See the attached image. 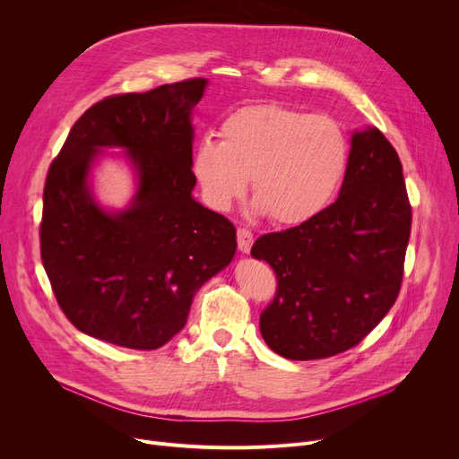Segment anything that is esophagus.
<instances>
[{
    "label": "esophagus",
    "mask_w": 459,
    "mask_h": 459,
    "mask_svg": "<svg viewBox=\"0 0 459 459\" xmlns=\"http://www.w3.org/2000/svg\"><path fill=\"white\" fill-rule=\"evenodd\" d=\"M236 239H238V249L242 253H249L251 246H253V232L249 229H238L236 232Z\"/></svg>",
    "instance_id": "obj_1"
}]
</instances>
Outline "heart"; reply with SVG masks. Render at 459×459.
<instances>
[{"label":"heart","instance_id":"b5f03b06","mask_svg":"<svg viewBox=\"0 0 459 459\" xmlns=\"http://www.w3.org/2000/svg\"><path fill=\"white\" fill-rule=\"evenodd\" d=\"M220 137L203 139L191 161L204 203L217 212L242 197L251 178L256 212L275 225H301L331 203L348 171L350 141L329 115L247 106L223 120Z\"/></svg>","mask_w":459,"mask_h":459}]
</instances>
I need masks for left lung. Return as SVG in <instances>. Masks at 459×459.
Segmentation results:
<instances>
[{
    "mask_svg": "<svg viewBox=\"0 0 459 459\" xmlns=\"http://www.w3.org/2000/svg\"><path fill=\"white\" fill-rule=\"evenodd\" d=\"M411 234L402 163L377 128L355 132L341 195L312 220L260 236L275 272L260 333L279 355L325 359L357 346L394 305Z\"/></svg>",
    "mask_w": 459,
    "mask_h": 459,
    "instance_id": "8db88e82",
    "label": "left lung"
}]
</instances>
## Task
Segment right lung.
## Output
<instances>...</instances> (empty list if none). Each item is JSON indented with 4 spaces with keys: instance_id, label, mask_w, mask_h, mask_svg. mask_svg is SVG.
I'll return each mask as SVG.
<instances>
[{
    "instance_id": "1",
    "label": "right lung",
    "mask_w": 459,
    "mask_h": 459,
    "mask_svg": "<svg viewBox=\"0 0 459 459\" xmlns=\"http://www.w3.org/2000/svg\"><path fill=\"white\" fill-rule=\"evenodd\" d=\"M206 80L113 94L72 126L48 169L40 258L70 324L115 346L156 350L186 325L199 288L236 253V229L191 197V109ZM100 146L128 148L130 209L109 214L86 177Z\"/></svg>"
}]
</instances>
